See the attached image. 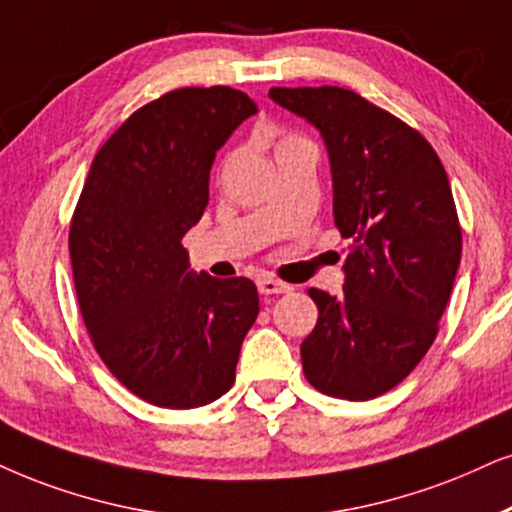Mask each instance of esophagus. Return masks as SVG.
<instances>
[{"instance_id": "obj_1", "label": "esophagus", "mask_w": 512, "mask_h": 512, "mask_svg": "<svg viewBox=\"0 0 512 512\" xmlns=\"http://www.w3.org/2000/svg\"><path fill=\"white\" fill-rule=\"evenodd\" d=\"M257 288H260L262 295H281V293H290V290H293L288 283L278 281V278H271V276L260 278V281H257Z\"/></svg>"}]
</instances>
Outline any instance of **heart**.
<instances>
[{"mask_svg": "<svg viewBox=\"0 0 512 512\" xmlns=\"http://www.w3.org/2000/svg\"><path fill=\"white\" fill-rule=\"evenodd\" d=\"M300 144H309V141L297 137V134H283V137L278 139V144H276V155L281 151H286V148H293V146H300Z\"/></svg>", "mask_w": 512, "mask_h": 512, "instance_id": "obj_1", "label": "heart"}]
</instances>
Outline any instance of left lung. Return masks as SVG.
<instances>
[{"instance_id":"8db88e82","label":"left lung","mask_w":512,"mask_h":512,"mask_svg":"<svg viewBox=\"0 0 512 512\" xmlns=\"http://www.w3.org/2000/svg\"><path fill=\"white\" fill-rule=\"evenodd\" d=\"M269 96L321 132L349 238L342 295L309 288L319 321L300 347L304 378L328 397H380L425 357L454 288L463 238L449 177L423 134L352 89Z\"/></svg>"}]
</instances>
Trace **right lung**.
<instances>
[{
  "label": "right lung",
  "mask_w": 512,
  "mask_h": 512,
  "mask_svg": "<svg viewBox=\"0 0 512 512\" xmlns=\"http://www.w3.org/2000/svg\"><path fill=\"white\" fill-rule=\"evenodd\" d=\"M255 113L231 87L167 92L101 146L77 200L68 248L84 326L108 371L148 404L196 409L236 380L257 288L196 276L181 238L208 208L217 151Z\"/></svg>",
  "instance_id": "obj_1"
}]
</instances>
